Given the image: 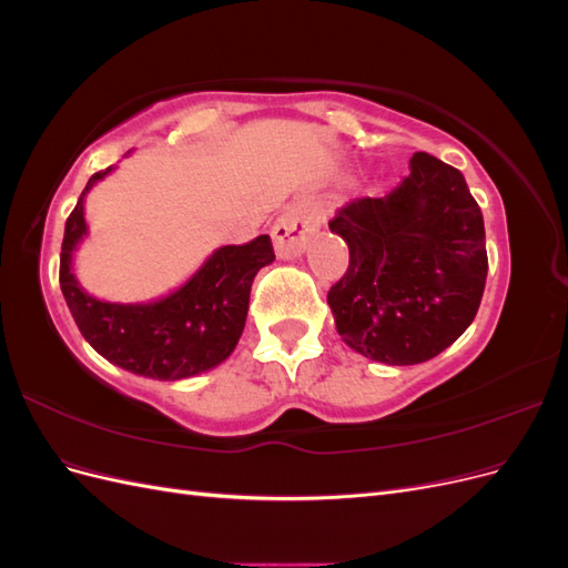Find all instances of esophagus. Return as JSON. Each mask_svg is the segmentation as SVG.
<instances>
[{
    "mask_svg": "<svg viewBox=\"0 0 568 568\" xmlns=\"http://www.w3.org/2000/svg\"><path fill=\"white\" fill-rule=\"evenodd\" d=\"M313 234V222L307 220L298 209L282 213L272 227V244L280 257L301 255L307 239Z\"/></svg>",
    "mask_w": 568,
    "mask_h": 568,
    "instance_id": "esophagus-1",
    "label": "esophagus"
}]
</instances>
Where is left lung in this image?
<instances>
[{
	"label": "left lung",
	"mask_w": 568,
	"mask_h": 568,
	"mask_svg": "<svg viewBox=\"0 0 568 568\" xmlns=\"http://www.w3.org/2000/svg\"><path fill=\"white\" fill-rule=\"evenodd\" d=\"M329 230L348 244L351 263L326 303L357 353L419 365L474 322L488 274L486 230L457 168L419 151L390 194L346 203Z\"/></svg>",
	"instance_id": "obj_1"
}]
</instances>
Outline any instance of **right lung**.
<instances>
[{
	"label": "right lung",
	"mask_w": 568,
	"mask_h": 568,
	"mask_svg": "<svg viewBox=\"0 0 568 568\" xmlns=\"http://www.w3.org/2000/svg\"><path fill=\"white\" fill-rule=\"evenodd\" d=\"M111 173L99 170L82 189L65 220L59 282L80 334L109 363L151 379L175 382L220 365L244 332L251 284L257 270L274 261L272 239L255 236L242 246L217 248L175 294L146 305L97 301L78 286L71 257L88 232L82 215L84 194Z\"/></svg>",
	"instance_id": "1"
}]
</instances>
